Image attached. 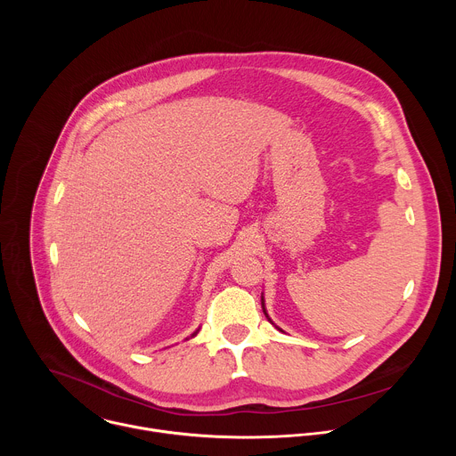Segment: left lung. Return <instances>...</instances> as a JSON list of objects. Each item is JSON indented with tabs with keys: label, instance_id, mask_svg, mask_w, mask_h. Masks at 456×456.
<instances>
[{
	"label": "left lung",
	"instance_id": "obj_1",
	"mask_svg": "<svg viewBox=\"0 0 456 456\" xmlns=\"http://www.w3.org/2000/svg\"><path fill=\"white\" fill-rule=\"evenodd\" d=\"M262 305H264V303H262ZM264 312H265V310H264ZM265 315H267V312H265Z\"/></svg>",
	"mask_w": 456,
	"mask_h": 456
}]
</instances>
